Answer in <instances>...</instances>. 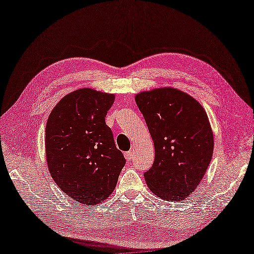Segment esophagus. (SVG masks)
Here are the masks:
<instances>
[{
    "label": "esophagus",
    "mask_w": 254,
    "mask_h": 254,
    "mask_svg": "<svg viewBox=\"0 0 254 254\" xmlns=\"http://www.w3.org/2000/svg\"><path fill=\"white\" fill-rule=\"evenodd\" d=\"M125 157H126V159H127V161H131L132 158H133L132 151H127V152H125Z\"/></svg>",
    "instance_id": "34e87169"
}]
</instances>
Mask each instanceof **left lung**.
Instances as JSON below:
<instances>
[{
	"label": "left lung",
	"instance_id": "obj_1",
	"mask_svg": "<svg viewBox=\"0 0 254 254\" xmlns=\"http://www.w3.org/2000/svg\"><path fill=\"white\" fill-rule=\"evenodd\" d=\"M135 102L154 145V162L144 174L158 197L184 200L203 179L213 152V133L200 104L184 91L165 87L142 91Z\"/></svg>",
	"mask_w": 254,
	"mask_h": 254
}]
</instances>
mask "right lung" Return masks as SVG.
<instances>
[{"instance_id":"obj_1","label":"right lung","mask_w":254,"mask_h":254,"mask_svg":"<svg viewBox=\"0 0 254 254\" xmlns=\"http://www.w3.org/2000/svg\"><path fill=\"white\" fill-rule=\"evenodd\" d=\"M115 94L81 88L65 95L46 125L48 171L77 203L100 204L110 196L126 164L105 117Z\"/></svg>"}]
</instances>
